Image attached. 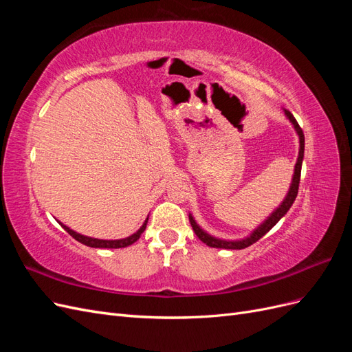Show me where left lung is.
<instances>
[{"instance_id":"left-lung-1","label":"left lung","mask_w":352,"mask_h":352,"mask_svg":"<svg viewBox=\"0 0 352 352\" xmlns=\"http://www.w3.org/2000/svg\"><path fill=\"white\" fill-rule=\"evenodd\" d=\"M282 110L285 113L286 119L289 120V123L292 124L295 133L298 135V140H300V151H298V158H296V163H295L292 180H291L289 189H287V192H286L283 201L270 212L267 219H265L263 223H260V225L250 233V235H247L245 238H241V239H223V238H217L214 235H211V233H208L207 230H204L198 225L195 217L189 212L190 226H192L194 232L197 233V236L202 242H204L206 245H208V247H211V248H225V250H243V248H247V247H250V245H252L254 242H257L260 238H263L265 233H267L276 225V223H278L286 214V212L289 211V208L292 207L294 201L296 198V194H298V186H300V177H301L302 160H304V145H305V141H304L302 129L300 127V124L296 123L295 117L291 114V111H287L285 109H282Z\"/></svg>"}]
</instances>
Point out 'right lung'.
Returning <instances> with one entry per match:
<instances>
[{
  "mask_svg": "<svg viewBox=\"0 0 352 352\" xmlns=\"http://www.w3.org/2000/svg\"><path fill=\"white\" fill-rule=\"evenodd\" d=\"M148 217H150V216H148ZM148 217L145 219V221L142 223V226L140 229H138L135 233H132L131 236L123 238V239H98V238H91V236H87V235H82V233L74 232L69 226L63 225L60 220H57V221L60 223L61 228L69 233L70 236H73L78 242L87 245V247H91V248H124V247H129V245H132L133 242H136L138 239L141 238V235H142L145 228H146Z\"/></svg>",
  "mask_w": 352,
  "mask_h": 352,
  "instance_id": "add662e5",
  "label": "right lung"
}]
</instances>
